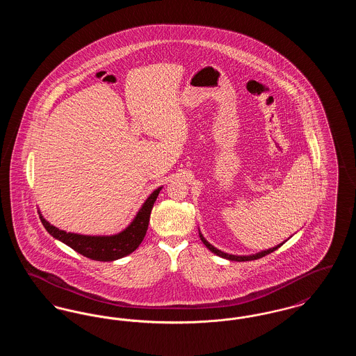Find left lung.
I'll return each mask as SVG.
<instances>
[{
	"instance_id": "1",
	"label": "left lung",
	"mask_w": 356,
	"mask_h": 356,
	"mask_svg": "<svg viewBox=\"0 0 356 356\" xmlns=\"http://www.w3.org/2000/svg\"><path fill=\"white\" fill-rule=\"evenodd\" d=\"M199 235H200V238H202V241L204 243V245L209 250V251H212L213 254H218V256H221V257H224V259H228V260H234V261H250V260H256V259H260V257H263V256H266V254H271L273 251H276L280 245H283V243L282 244H279V245H276V247H273V248H270V250H267V251H261V252H259V254H250V256H236V254H225V252H221L220 250H218V248H215L212 244H209L205 238H204L203 235L200 234V231H199Z\"/></svg>"
}]
</instances>
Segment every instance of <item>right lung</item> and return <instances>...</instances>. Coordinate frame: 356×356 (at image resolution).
Returning a JSON list of instances; mask_svg holds the SVG:
<instances>
[{
	"label": "right lung",
	"mask_w": 356,
	"mask_h": 356,
	"mask_svg": "<svg viewBox=\"0 0 356 356\" xmlns=\"http://www.w3.org/2000/svg\"><path fill=\"white\" fill-rule=\"evenodd\" d=\"M160 191L161 186L153 191L151 196L143 204L141 209L137 212L134 221L122 232L112 236H88L65 232L63 229L53 227L41 216V213L40 219L51 236L65 243L76 252L97 261H113L127 254H132L141 244L148 229L153 204L156 202Z\"/></svg>",
	"instance_id": "obj_1"
}]
</instances>
